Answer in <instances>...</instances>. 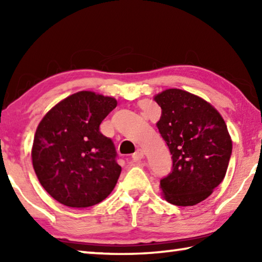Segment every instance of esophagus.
Instances as JSON below:
<instances>
[{"label":"esophagus","mask_w":262,"mask_h":262,"mask_svg":"<svg viewBox=\"0 0 262 262\" xmlns=\"http://www.w3.org/2000/svg\"><path fill=\"white\" fill-rule=\"evenodd\" d=\"M144 157V151L142 149H137L136 151L132 155V158L134 162H139Z\"/></svg>","instance_id":"34e87169"}]
</instances>
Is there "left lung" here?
Returning a JSON list of instances; mask_svg holds the SVG:
<instances>
[{
	"mask_svg": "<svg viewBox=\"0 0 262 262\" xmlns=\"http://www.w3.org/2000/svg\"><path fill=\"white\" fill-rule=\"evenodd\" d=\"M155 100L162 108L157 128L173 163L161 180L164 199L174 206L198 205L227 173L232 154L227 125L209 103L180 89H167Z\"/></svg>",
	"mask_w": 262,
	"mask_h": 262,
	"instance_id": "obj_1",
	"label": "left lung"
}]
</instances>
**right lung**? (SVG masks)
<instances>
[{"label":"right lung","instance_id":"add662e5","mask_svg":"<svg viewBox=\"0 0 262 262\" xmlns=\"http://www.w3.org/2000/svg\"><path fill=\"white\" fill-rule=\"evenodd\" d=\"M115 107L112 97L79 91L56 104L39 123L31 152L33 168L57 202L91 207L115 187L121 166L113 141L99 130Z\"/></svg>","mask_w":262,"mask_h":262}]
</instances>
